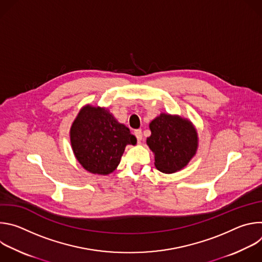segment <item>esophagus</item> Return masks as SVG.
Returning a JSON list of instances; mask_svg holds the SVG:
<instances>
[{"label":"esophagus","instance_id":"34e87169","mask_svg":"<svg viewBox=\"0 0 262 262\" xmlns=\"http://www.w3.org/2000/svg\"><path fill=\"white\" fill-rule=\"evenodd\" d=\"M135 136H136V138H137V140H138V143H141L142 138H143V136H142V130H141V129H136V130H135Z\"/></svg>","mask_w":262,"mask_h":262}]
</instances>
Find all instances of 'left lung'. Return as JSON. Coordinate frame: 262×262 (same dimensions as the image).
I'll use <instances>...</instances> for the list:
<instances>
[{
    "mask_svg": "<svg viewBox=\"0 0 262 262\" xmlns=\"http://www.w3.org/2000/svg\"><path fill=\"white\" fill-rule=\"evenodd\" d=\"M151 136L147 145L155 152L156 167L163 173H174L195 156L198 138L192 123L178 116L161 114L149 124Z\"/></svg>",
    "mask_w": 262,
    "mask_h": 262,
    "instance_id": "left-lung-1",
    "label": "left lung"
}]
</instances>
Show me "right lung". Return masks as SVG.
I'll list each match as a JSON object with an SVG mask.
<instances>
[{
	"label": "right lung",
	"mask_w": 262,
	"mask_h": 262,
	"mask_svg": "<svg viewBox=\"0 0 262 262\" xmlns=\"http://www.w3.org/2000/svg\"><path fill=\"white\" fill-rule=\"evenodd\" d=\"M72 150L89 172L106 175L120 163L127 144L137 139L105 108L84 106L70 128Z\"/></svg>",
	"instance_id": "add662e5"
}]
</instances>
